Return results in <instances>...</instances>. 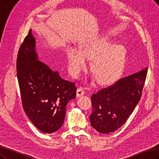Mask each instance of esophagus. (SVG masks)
I'll list each match as a JSON object with an SVG mask.
<instances>
[{
	"instance_id": "esophagus-1",
	"label": "esophagus",
	"mask_w": 159,
	"mask_h": 159,
	"mask_svg": "<svg viewBox=\"0 0 159 159\" xmlns=\"http://www.w3.org/2000/svg\"><path fill=\"white\" fill-rule=\"evenodd\" d=\"M85 94V90L84 88L79 87L77 90V97H80V96H83Z\"/></svg>"
}]
</instances>
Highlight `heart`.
Instances as JSON below:
<instances>
[{
    "instance_id": "b5f03b06",
    "label": "heart",
    "mask_w": 159,
    "mask_h": 159,
    "mask_svg": "<svg viewBox=\"0 0 159 159\" xmlns=\"http://www.w3.org/2000/svg\"><path fill=\"white\" fill-rule=\"evenodd\" d=\"M113 43L111 37L102 35L85 42L82 45V51L77 49L69 51L67 57L72 74L80 75L86 70L87 59L93 58L91 70L99 83H109L117 78L125 66L127 50L122 44Z\"/></svg>"
}]
</instances>
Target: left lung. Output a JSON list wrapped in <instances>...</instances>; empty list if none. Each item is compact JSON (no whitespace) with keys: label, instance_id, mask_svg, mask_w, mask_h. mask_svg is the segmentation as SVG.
I'll return each mask as SVG.
<instances>
[{"label":"left lung","instance_id":"obj_1","mask_svg":"<svg viewBox=\"0 0 159 159\" xmlns=\"http://www.w3.org/2000/svg\"><path fill=\"white\" fill-rule=\"evenodd\" d=\"M148 68L120 79L92 95L93 128L109 134L121 127L140 101Z\"/></svg>","mask_w":159,"mask_h":159}]
</instances>
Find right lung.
<instances>
[{
    "label": "right lung",
    "instance_id": "right-lung-1",
    "mask_svg": "<svg viewBox=\"0 0 159 159\" xmlns=\"http://www.w3.org/2000/svg\"><path fill=\"white\" fill-rule=\"evenodd\" d=\"M17 75L23 107L29 119L44 133L60 129L67 104L76 96L75 84L61 78L59 72L38 60L32 30L19 50Z\"/></svg>",
    "mask_w": 159,
    "mask_h": 159
}]
</instances>
